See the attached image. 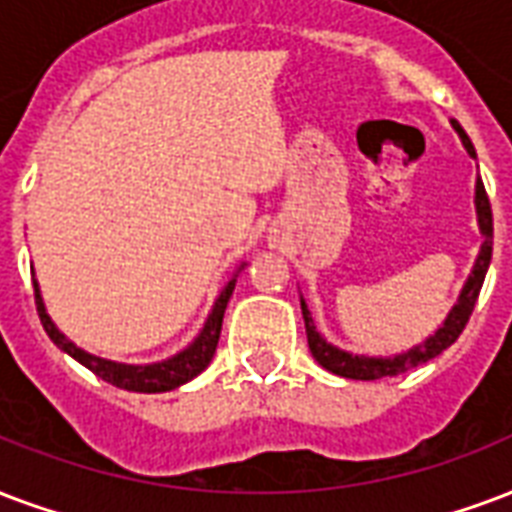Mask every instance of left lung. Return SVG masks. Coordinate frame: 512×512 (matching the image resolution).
Here are the masks:
<instances>
[{"label": "left lung", "instance_id": "left-lung-1", "mask_svg": "<svg viewBox=\"0 0 512 512\" xmlns=\"http://www.w3.org/2000/svg\"><path fill=\"white\" fill-rule=\"evenodd\" d=\"M451 126L456 128V134L462 139L464 150L470 152V158H475V147L470 142V136L464 134V128L451 120ZM475 212H478V228H481L483 244L481 252H478V260L473 265V273L467 276L462 292H459V300L456 306L451 308V314L446 317L443 327L435 330V335H429L427 341L413 346V349L403 351V354H395V357H365V354H349V351L338 349L333 343H327L322 335L317 333V325L311 319V311H308L306 300H300V308H303V319H306V335H308V349L314 354V360L322 365L325 370L335 373V376L354 378V381H376V378L384 376H400L405 370L416 368L421 362L438 357L440 351H446L451 343L462 335L464 325L470 322V314H473L475 300L481 295L483 279H486V271H489L491 263V244H494V220H491V204L489 195H486V187L478 179L475 182Z\"/></svg>", "mask_w": 512, "mask_h": 512}]
</instances>
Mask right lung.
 <instances>
[{"mask_svg": "<svg viewBox=\"0 0 512 512\" xmlns=\"http://www.w3.org/2000/svg\"><path fill=\"white\" fill-rule=\"evenodd\" d=\"M244 268V265H241ZM239 268V271H241ZM236 271V276H239ZM236 276L225 284V290L220 292V298L214 300L212 314L206 317L204 330L198 333L187 349H182L179 354L169 357L163 362H152V365H123V362H112V360H101L96 354H88L80 346H74L69 338H66L56 325L53 319L48 317L45 311V303H42V295H39V284L34 282V303H37V314L39 322L45 327V333L50 335V341L56 343L58 349L66 351L69 357L85 365L88 370H93L96 376L104 378L107 384L117 386V389H128V392H144V395H155V392H171L177 386L187 384L190 378H195L201 370H206V365L212 362L214 351H217V341H220V330H222V317H225V308H228V300L236 290Z\"/></svg>", "mask_w": 512, "mask_h": 512, "instance_id": "right-lung-1", "label": "right lung"}]
</instances>
